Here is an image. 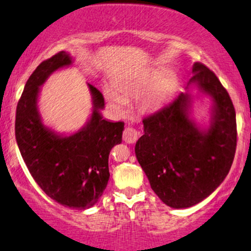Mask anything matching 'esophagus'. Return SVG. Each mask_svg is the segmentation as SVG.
Returning <instances> with one entry per match:
<instances>
[{
  "instance_id": "esophagus-1",
  "label": "esophagus",
  "mask_w": 251,
  "mask_h": 251,
  "mask_svg": "<svg viewBox=\"0 0 251 251\" xmlns=\"http://www.w3.org/2000/svg\"><path fill=\"white\" fill-rule=\"evenodd\" d=\"M138 131L133 127H126L124 129V133H123V139L124 142L127 143V144H133L137 142L138 139Z\"/></svg>"
}]
</instances>
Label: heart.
<instances>
[{"mask_svg": "<svg viewBox=\"0 0 251 251\" xmlns=\"http://www.w3.org/2000/svg\"><path fill=\"white\" fill-rule=\"evenodd\" d=\"M165 74L166 71L160 68L150 71L138 79L119 83L118 89L125 96L138 97L150 88L148 93L143 97L142 103L145 108H153L165 101L175 88V77L172 75L164 76ZM106 96L109 102L118 107H123L125 105V99L113 89H106Z\"/></svg>", "mask_w": 251, "mask_h": 251, "instance_id": "1", "label": "heart"}]
</instances>
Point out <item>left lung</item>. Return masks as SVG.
Wrapping results in <instances>:
<instances>
[{"instance_id":"left-lung-1","label":"left lung","mask_w":251,"mask_h":251,"mask_svg":"<svg viewBox=\"0 0 251 251\" xmlns=\"http://www.w3.org/2000/svg\"><path fill=\"white\" fill-rule=\"evenodd\" d=\"M192 74L188 92L144 118V134L134 149L154 194L175 209L196 205L221 185L237 142L236 112L226 89L203 63L195 62ZM191 84L213 100L208 128L189 118Z\"/></svg>"}]
</instances>
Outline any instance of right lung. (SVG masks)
Listing matches in <instances>:
<instances>
[{"mask_svg": "<svg viewBox=\"0 0 251 251\" xmlns=\"http://www.w3.org/2000/svg\"><path fill=\"white\" fill-rule=\"evenodd\" d=\"M72 62L62 50L37 66L17 103L15 135L25 165L45 194L63 206L85 210L99 201L107 186L108 155L122 143L124 123L103 119L102 94L88 83L93 109L81 129L62 135L43 125L37 109L40 87L51 73Z\"/></svg>", "mask_w": 251, "mask_h": 251, "instance_id": "add662e5", "label": "right lung"}]
</instances>
